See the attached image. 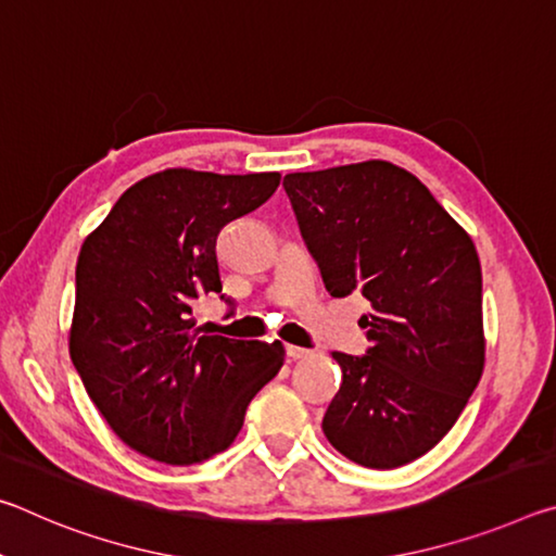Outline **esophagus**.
Here are the masks:
<instances>
[{
  "instance_id": "1",
  "label": "esophagus",
  "mask_w": 556,
  "mask_h": 556,
  "mask_svg": "<svg viewBox=\"0 0 556 556\" xmlns=\"http://www.w3.org/2000/svg\"><path fill=\"white\" fill-rule=\"evenodd\" d=\"M287 357L289 361H301V357H308L312 355V351H306V348H299V345H287Z\"/></svg>"
}]
</instances>
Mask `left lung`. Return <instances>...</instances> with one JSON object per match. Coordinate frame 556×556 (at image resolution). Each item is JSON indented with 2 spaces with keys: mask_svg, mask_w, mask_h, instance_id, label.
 <instances>
[{
  "mask_svg": "<svg viewBox=\"0 0 556 556\" xmlns=\"http://www.w3.org/2000/svg\"><path fill=\"white\" fill-rule=\"evenodd\" d=\"M301 238L331 296L370 301L365 355L331 353L343 380L324 434L365 468L434 448L483 372V277L468 232L390 162L287 174Z\"/></svg>",
  "mask_w": 556,
  "mask_h": 556,
  "instance_id": "left-lung-1",
  "label": "left lung"
}]
</instances>
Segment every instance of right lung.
Returning a JSON list of instances; mask_svg holds the SVG:
<instances>
[{
	"label": "right lung",
	"mask_w": 556,
	"mask_h": 556,
	"mask_svg": "<svg viewBox=\"0 0 556 556\" xmlns=\"http://www.w3.org/2000/svg\"><path fill=\"white\" fill-rule=\"evenodd\" d=\"M279 181L277 172L166 168L127 188L83 242L71 361L112 431L139 454L191 466L228 448L285 363L279 341L201 336L188 318L201 296L225 299L220 230Z\"/></svg>",
	"instance_id": "obj_1"
}]
</instances>
